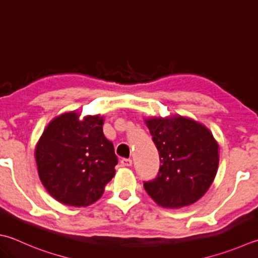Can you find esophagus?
Here are the masks:
<instances>
[{"label":"esophagus","mask_w":258,"mask_h":258,"mask_svg":"<svg viewBox=\"0 0 258 258\" xmlns=\"http://www.w3.org/2000/svg\"><path fill=\"white\" fill-rule=\"evenodd\" d=\"M120 163H121V165H122V166L129 167V166H131V165H133V160H131L130 158H122L120 160Z\"/></svg>","instance_id":"esophagus-1"}]
</instances>
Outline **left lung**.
<instances>
[{
  "mask_svg": "<svg viewBox=\"0 0 258 258\" xmlns=\"http://www.w3.org/2000/svg\"><path fill=\"white\" fill-rule=\"evenodd\" d=\"M159 152L156 178L145 182L149 197L163 208L193 205L205 196L219 165V145L205 124L174 114L145 119Z\"/></svg>",
  "mask_w": 258,
  "mask_h": 258,
  "instance_id": "1",
  "label": "left lung"
}]
</instances>
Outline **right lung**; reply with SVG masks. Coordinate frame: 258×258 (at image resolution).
I'll list each match as a JSON object with an SVG mask.
<instances>
[{"mask_svg":"<svg viewBox=\"0 0 258 258\" xmlns=\"http://www.w3.org/2000/svg\"><path fill=\"white\" fill-rule=\"evenodd\" d=\"M80 116L75 111L55 116L35 149L43 187L58 202L77 208L99 200L118 164L113 144L103 134V116Z\"/></svg>","mask_w":258,"mask_h":258,"instance_id":"1","label":"right lung"}]
</instances>
